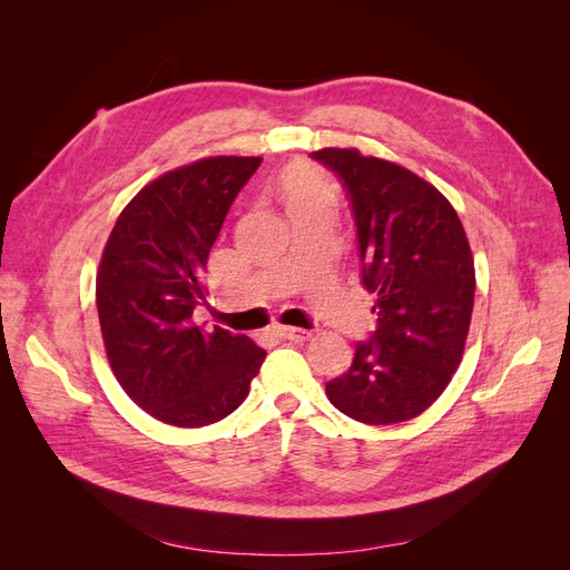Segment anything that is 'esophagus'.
<instances>
[{
    "label": "esophagus",
    "mask_w": 570,
    "mask_h": 570,
    "mask_svg": "<svg viewBox=\"0 0 570 570\" xmlns=\"http://www.w3.org/2000/svg\"><path fill=\"white\" fill-rule=\"evenodd\" d=\"M275 333H278L285 340H292V342H304V340L312 337V333L304 331V327H292V325H278V327H275Z\"/></svg>",
    "instance_id": "obj_1"
}]
</instances>
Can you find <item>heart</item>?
I'll return each instance as SVG.
<instances>
[{"mask_svg":"<svg viewBox=\"0 0 570 570\" xmlns=\"http://www.w3.org/2000/svg\"><path fill=\"white\" fill-rule=\"evenodd\" d=\"M281 195L287 204V212H292V209H297V206L325 199L327 189L312 166L297 164V166H289L283 174Z\"/></svg>","mask_w":570,"mask_h":570,"instance_id":"heart-1","label":"heart"}]
</instances>
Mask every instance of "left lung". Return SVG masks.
Returning <instances> with one entry per match:
<instances>
[{"mask_svg": "<svg viewBox=\"0 0 570 570\" xmlns=\"http://www.w3.org/2000/svg\"><path fill=\"white\" fill-rule=\"evenodd\" d=\"M312 157L347 189L361 285L377 297L375 331L325 394L368 425L416 419L461 364L475 292L469 239L454 206L404 166L337 147Z\"/></svg>", "mask_w": 570, "mask_h": 570, "instance_id": "8db88e82", "label": "left lung"}]
</instances>
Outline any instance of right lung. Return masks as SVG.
<instances>
[{"instance_id": "obj_1", "label": "right lung", "mask_w": 570, "mask_h": 570, "mask_svg": "<svg viewBox=\"0 0 570 570\" xmlns=\"http://www.w3.org/2000/svg\"><path fill=\"white\" fill-rule=\"evenodd\" d=\"M258 157H209L168 170L120 212L97 273V312L111 371L149 416L178 428L226 419L247 400L266 352L193 312L202 273Z\"/></svg>"}]
</instances>
